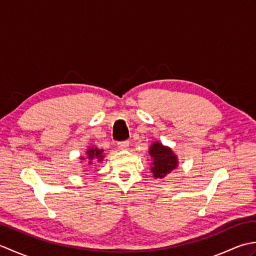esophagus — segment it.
<instances>
[{"mask_svg": "<svg viewBox=\"0 0 256 256\" xmlns=\"http://www.w3.org/2000/svg\"><path fill=\"white\" fill-rule=\"evenodd\" d=\"M128 144H130L128 140H122V142L118 143V148L120 150H125V148H128Z\"/></svg>", "mask_w": 256, "mask_h": 256, "instance_id": "34e87169", "label": "esophagus"}]
</instances>
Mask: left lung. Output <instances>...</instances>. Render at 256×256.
I'll return each mask as SVG.
<instances>
[{"mask_svg": "<svg viewBox=\"0 0 256 256\" xmlns=\"http://www.w3.org/2000/svg\"><path fill=\"white\" fill-rule=\"evenodd\" d=\"M150 154L154 160L152 172L156 178L165 177L177 166L176 155H174L170 148L162 146L160 143L152 144Z\"/></svg>", "mask_w": 256, "mask_h": 256, "instance_id": "8db88e82", "label": "left lung"}]
</instances>
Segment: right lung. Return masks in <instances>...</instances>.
<instances>
[{
    "label": "right lung",
    "instance_id": "1",
    "mask_svg": "<svg viewBox=\"0 0 256 256\" xmlns=\"http://www.w3.org/2000/svg\"><path fill=\"white\" fill-rule=\"evenodd\" d=\"M102 152L103 150H98V148H89L88 150V158L90 160V164L92 160H102L103 156H102ZM82 160V158H81Z\"/></svg>",
    "mask_w": 256,
    "mask_h": 256
}]
</instances>
